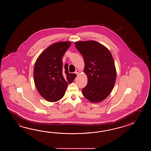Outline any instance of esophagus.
<instances>
[{
    "instance_id": "1",
    "label": "esophagus",
    "mask_w": 151,
    "mask_h": 151,
    "mask_svg": "<svg viewBox=\"0 0 151 151\" xmlns=\"http://www.w3.org/2000/svg\"><path fill=\"white\" fill-rule=\"evenodd\" d=\"M80 72V70H76V71H75V73L78 75V74H79Z\"/></svg>"
}]
</instances>
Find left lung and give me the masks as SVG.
Segmentation results:
<instances>
[{
	"label": "left lung",
	"instance_id": "8db88e82",
	"mask_svg": "<svg viewBox=\"0 0 151 151\" xmlns=\"http://www.w3.org/2000/svg\"><path fill=\"white\" fill-rule=\"evenodd\" d=\"M83 56V72L87 84L82 90L83 96L90 101L99 103L112 92L116 83V72L112 55L105 46L94 40L75 42Z\"/></svg>",
	"mask_w": 151,
	"mask_h": 151
}]
</instances>
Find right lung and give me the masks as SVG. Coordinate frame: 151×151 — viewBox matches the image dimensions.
<instances>
[{"label": "right lung", "mask_w": 151, "mask_h": 151, "mask_svg": "<svg viewBox=\"0 0 151 151\" xmlns=\"http://www.w3.org/2000/svg\"><path fill=\"white\" fill-rule=\"evenodd\" d=\"M71 45L70 42H60L49 46L39 55L35 61L33 77L37 90L49 102L61 99L68 83L77 75L70 73L68 64L63 66L62 58Z\"/></svg>", "instance_id": "obj_1"}]
</instances>
